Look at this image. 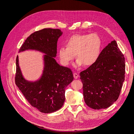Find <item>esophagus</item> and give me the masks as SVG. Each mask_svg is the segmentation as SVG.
Returning <instances> with one entry per match:
<instances>
[{
  "mask_svg": "<svg viewBox=\"0 0 134 134\" xmlns=\"http://www.w3.org/2000/svg\"><path fill=\"white\" fill-rule=\"evenodd\" d=\"M73 75H74V78L75 79H77L78 78V76H79V75L76 73V72H74V73L73 74Z\"/></svg>",
  "mask_w": 134,
  "mask_h": 134,
  "instance_id": "esophagus-1",
  "label": "esophagus"
}]
</instances>
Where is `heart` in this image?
<instances>
[{
    "mask_svg": "<svg viewBox=\"0 0 134 134\" xmlns=\"http://www.w3.org/2000/svg\"><path fill=\"white\" fill-rule=\"evenodd\" d=\"M102 41L96 34L90 35H75L66 41V47L62 46L59 50L61 62L64 65H69L76 55V68L84 64L92 66L98 61L101 51Z\"/></svg>",
    "mask_w": 134,
    "mask_h": 134,
    "instance_id": "1",
    "label": "heart"
}]
</instances>
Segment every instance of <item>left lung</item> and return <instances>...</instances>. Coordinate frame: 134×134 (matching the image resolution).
<instances>
[{"mask_svg": "<svg viewBox=\"0 0 134 134\" xmlns=\"http://www.w3.org/2000/svg\"><path fill=\"white\" fill-rule=\"evenodd\" d=\"M125 74V57L114 40L103 48L94 65L80 72L85 103L94 109L111 106L119 98Z\"/></svg>", "mask_w": 134, "mask_h": 134, "instance_id": "8db88e82", "label": "left lung"}]
</instances>
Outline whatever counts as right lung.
Listing matches in <instances>:
<instances>
[{
  "mask_svg": "<svg viewBox=\"0 0 134 134\" xmlns=\"http://www.w3.org/2000/svg\"><path fill=\"white\" fill-rule=\"evenodd\" d=\"M63 32L59 29L44 28L35 32L23 43L19 51L35 50L45 54L44 69L39 80L28 82L22 74L16 58L15 83L28 102L40 112L49 113L59 110L65 99V88L74 79L70 68L60 66L54 58L57 42Z\"/></svg>",
  "mask_w": 134,
  "mask_h": 134,
  "instance_id": "add662e5",
  "label": "right lung"
}]
</instances>
